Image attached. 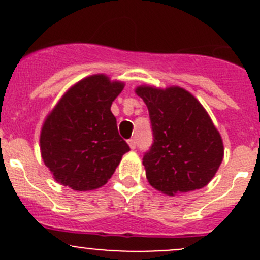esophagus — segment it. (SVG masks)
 Masks as SVG:
<instances>
[{"instance_id": "esophagus-1", "label": "esophagus", "mask_w": 260, "mask_h": 260, "mask_svg": "<svg viewBox=\"0 0 260 260\" xmlns=\"http://www.w3.org/2000/svg\"><path fill=\"white\" fill-rule=\"evenodd\" d=\"M128 145H129L131 149H135L136 148V140H135V138H131V140H128Z\"/></svg>"}]
</instances>
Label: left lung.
Returning a JSON list of instances; mask_svg holds the SVG:
<instances>
[{
	"label": "left lung",
	"mask_w": 260,
	"mask_h": 260,
	"mask_svg": "<svg viewBox=\"0 0 260 260\" xmlns=\"http://www.w3.org/2000/svg\"><path fill=\"white\" fill-rule=\"evenodd\" d=\"M148 108L153 143L143 156L152 187L166 195L199 190L221 165V136L200 102L180 86L136 89Z\"/></svg>",
	"instance_id": "left-lung-1"
}]
</instances>
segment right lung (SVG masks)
<instances>
[{"mask_svg":"<svg viewBox=\"0 0 260 260\" xmlns=\"http://www.w3.org/2000/svg\"><path fill=\"white\" fill-rule=\"evenodd\" d=\"M124 88L104 74L78 81L61 96L41 128L40 149L54 179L73 190L89 191L108 182L129 146L111 112Z\"/></svg>","mask_w":260,"mask_h":260,"instance_id":"1","label":"right lung"}]
</instances>
